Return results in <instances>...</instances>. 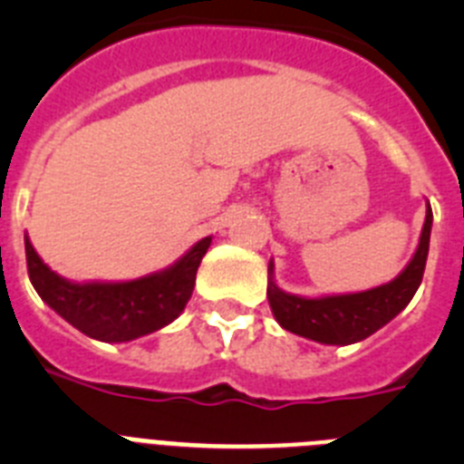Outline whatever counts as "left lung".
<instances>
[{
    "instance_id": "1",
    "label": "left lung",
    "mask_w": 464,
    "mask_h": 464,
    "mask_svg": "<svg viewBox=\"0 0 464 464\" xmlns=\"http://www.w3.org/2000/svg\"><path fill=\"white\" fill-rule=\"evenodd\" d=\"M432 232V208L428 204L425 223L418 248L409 265L392 281L362 290V293L323 295V297H302L281 290L274 281V262L269 260L267 299L272 314L283 330L330 346L358 343L381 330L411 302L418 285L423 281L425 262L430 251Z\"/></svg>"
}]
</instances>
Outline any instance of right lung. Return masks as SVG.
I'll use <instances>...</instances> for the list:
<instances>
[{
  "label": "right lung",
  "mask_w": 464,
  "mask_h": 464,
  "mask_svg": "<svg viewBox=\"0 0 464 464\" xmlns=\"http://www.w3.org/2000/svg\"><path fill=\"white\" fill-rule=\"evenodd\" d=\"M208 246L211 237H204L174 265L134 281L79 283L53 272L24 235L27 272L39 297L85 337L106 343L132 342L176 321L190 299Z\"/></svg>",
  "instance_id": "right-lung-1"
}]
</instances>
